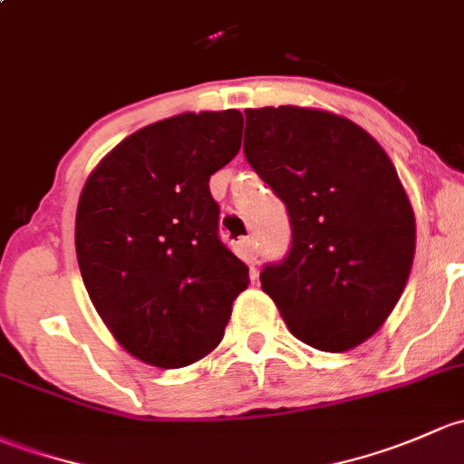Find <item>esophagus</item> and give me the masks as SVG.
<instances>
[{
    "mask_svg": "<svg viewBox=\"0 0 464 464\" xmlns=\"http://www.w3.org/2000/svg\"><path fill=\"white\" fill-rule=\"evenodd\" d=\"M238 246H241V255H243V259L247 261V266H255L256 255H259V252H256V246H255V238H250V237L241 238V241H238Z\"/></svg>",
    "mask_w": 464,
    "mask_h": 464,
    "instance_id": "34e87169",
    "label": "esophagus"
}]
</instances>
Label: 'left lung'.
I'll return each instance as SVG.
<instances>
[{
	"mask_svg": "<svg viewBox=\"0 0 464 464\" xmlns=\"http://www.w3.org/2000/svg\"><path fill=\"white\" fill-rule=\"evenodd\" d=\"M243 154L285 203L293 247L261 288L308 346L343 353L373 337L404 293L415 214L380 142L310 107L246 109Z\"/></svg>",
	"mask_w": 464,
	"mask_h": 464,
	"instance_id": "1",
	"label": "left lung"
}]
</instances>
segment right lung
<instances>
[{"instance_id": "obj_1", "label": "right lung", "mask_w": 464, "mask_h": 464, "mask_svg": "<svg viewBox=\"0 0 464 464\" xmlns=\"http://www.w3.org/2000/svg\"><path fill=\"white\" fill-rule=\"evenodd\" d=\"M243 116L185 111L138 129L98 162L75 212L84 288L116 342L180 369L221 343L247 266L218 238L209 176L238 154Z\"/></svg>"}]
</instances>
